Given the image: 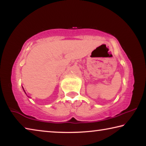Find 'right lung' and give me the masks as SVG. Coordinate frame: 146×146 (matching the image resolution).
Returning a JSON list of instances; mask_svg holds the SVG:
<instances>
[{
  "label": "right lung",
  "instance_id": "obj_1",
  "mask_svg": "<svg viewBox=\"0 0 146 146\" xmlns=\"http://www.w3.org/2000/svg\"><path fill=\"white\" fill-rule=\"evenodd\" d=\"M24 92H25V91H24Z\"/></svg>",
  "mask_w": 146,
  "mask_h": 146
}]
</instances>
